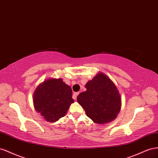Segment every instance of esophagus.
Masks as SVG:
<instances>
[{
  "label": "esophagus",
  "instance_id": "1",
  "mask_svg": "<svg viewBox=\"0 0 158 158\" xmlns=\"http://www.w3.org/2000/svg\"><path fill=\"white\" fill-rule=\"evenodd\" d=\"M79 94V93H74L73 94V98L74 99V100H75V99L77 98V95Z\"/></svg>",
  "mask_w": 158,
  "mask_h": 158
}]
</instances>
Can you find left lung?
<instances>
[{
	"label": "left lung",
	"instance_id": "8db88e82",
	"mask_svg": "<svg viewBox=\"0 0 158 158\" xmlns=\"http://www.w3.org/2000/svg\"><path fill=\"white\" fill-rule=\"evenodd\" d=\"M77 101L94 123L106 124L114 120L121 109V97L114 83L105 74L98 73L85 85Z\"/></svg>",
	"mask_w": 158,
	"mask_h": 158
}]
</instances>
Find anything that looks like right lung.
<instances>
[{"label": "right lung", "mask_w": 158, "mask_h": 158, "mask_svg": "<svg viewBox=\"0 0 158 158\" xmlns=\"http://www.w3.org/2000/svg\"><path fill=\"white\" fill-rule=\"evenodd\" d=\"M33 101L35 110L46 120L54 123L65 115L74 100L71 87L61 79H49L35 90Z\"/></svg>", "instance_id": "1"}]
</instances>
